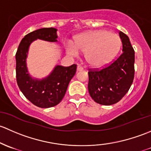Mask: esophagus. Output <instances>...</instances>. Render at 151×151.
I'll list each match as a JSON object with an SVG mask.
<instances>
[{
	"label": "esophagus",
	"instance_id": "1",
	"mask_svg": "<svg viewBox=\"0 0 151 151\" xmlns=\"http://www.w3.org/2000/svg\"><path fill=\"white\" fill-rule=\"evenodd\" d=\"M82 70H83V67L80 66V65H78V67H77V71H78H78H82Z\"/></svg>",
	"mask_w": 151,
	"mask_h": 151
}]
</instances>
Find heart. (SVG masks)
Wrapping results in <instances>:
<instances>
[{"instance_id": "obj_1", "label": "heart", "mask_w": 151, "mask_h": 151, "mask_svg": "<svg viewBox=\"0 0 151 151\" xmlns=\"http://www.w3.org/2000/svg\"><path fill=\"white\" fill-rule=\"evenodd\" d=\"M122 39L110 31H90L78 35L75 44L68 43L67 52L76 57L81 52H86V61L96 68L105 66L117 55L122 46Z\"/></svg>"}]
</instances>
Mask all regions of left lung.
I'll return each mask as SVG.
<instances>
[{
    "mask_svg": "<svg viewBox=\"0 0 151 151\" xmlns=\"http://www.w3.org/2000/svg\"><path fill=\"white\" fill-rule=\"evenodd\" d=\"M123 53L102 69H89L88 89L97 103L110 105L119 102L128 92L134 77V51L129 38L120 31Z\"/></svg>",
    "mask_w": 151,
    "mask_h": 151,
    "instance_id": "8db88e82",
    "label": "left lung"
}]
</instances>
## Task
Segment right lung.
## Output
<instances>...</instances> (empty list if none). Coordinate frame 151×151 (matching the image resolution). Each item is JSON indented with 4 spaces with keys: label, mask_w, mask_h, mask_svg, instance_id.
<instances>
[{
    "label": "right lung",
    "mask_w": 151,
    "mask_h": 151,
    "mask_svg": "<svg viewBox=\"0 0 151 151\" xmlns=\"http://www.w3.org/2000/svg\"><path fill=\"white\" fill-rule=\"evenodd\" d=\"M57 29L41 28L26 35L20 42L16 53V78L19 89L29 102L42 108L58 105L64 97L68 84L75 76L77 65H57L52 72L43 79L32 78L27 71L26 59L29 45L36 39L57 42Z\"/></svg>",
    "instance_id": "add662e5"
}]
</instances>
